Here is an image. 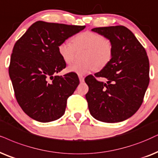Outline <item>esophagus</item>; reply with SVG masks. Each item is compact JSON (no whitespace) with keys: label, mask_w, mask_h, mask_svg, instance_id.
<instances>
[{"label":"esophagus","mask_w":158,"mask_h":158,"mask_svg":"<svg viewBox=\"0 0 158 158\" xmlns=\"http://www.w3.org/2000/svg\"><path fill=\"white\" fill-rule=\"evenodd\" d=\"M79 81H80V82H84V81H85L84 77L81 75H79Z\"/></svg>","instance_id":"1"}]
</instances>
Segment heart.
<instances>
[{
	"label": "heart",
	"mask_w": 158,
	"mask_h": 158,
	"mask_svg": "<svg viewBox=\"0 0 158 158\" xmlns=\"http://www.w3.org/2000/svg\"><path fill=\"white\" fill-rule=\"evenodd\" d=\"M76 49H85L83 62L77 63L68 68V71L78 75H85L94 70L102 69L111 61L113 56V44L104 35L93 31H85L58 45L59 55L66 64L74 59Z\"/></svg>",
	"instance_id": "1"
}]
</instances>
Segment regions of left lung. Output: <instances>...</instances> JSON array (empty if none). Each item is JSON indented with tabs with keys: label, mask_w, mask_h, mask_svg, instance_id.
<instances>
[{
	"label": "left lung",
	"mask_w": 158,
	"mask_h": 158,
	"mask_svg": "<svg viewBox=\"0 0 158 158\" xmlns=\"http://www.w3.org/2000/svg\"><path fill=\"white\" fill-rule=\"evenodd\" d=\"M113 44L111 61L95 76L85 78V97L89 112L104 123H119L139 110L149 82V63L145 49L134 34L123 25L95 27ZM104 77L106 82L98 81Z\"/></svg>",
	"instance_id": "1"
}]
</instances>
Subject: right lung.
Wrapping results in <instances>:
<instances>
[{"mask_svg": "<svg viewBox=\"0 0 158 158\" xmlns=\"http://www.w3.org/2000/svg\"><path fill=\"white\" fill-rule=\"evenodd\" d=\"M85 27L37 21L15 43L9 77L18 103L31 118L49 123L64 114L79 79L72 72L56 75L66 66L57 47Z\"/></svg>", "mask_w": 158, "mask_h": 158, "instance_id": "obj_1", "label": "right lung"}]
</instances>
